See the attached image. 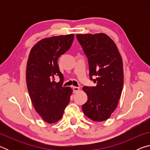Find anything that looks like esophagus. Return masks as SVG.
<instances>
[{"instance_id": "obj_1", "label": "esophagus", "mask_w": 150, "mask_h": 150, "mask_svg": "<svg viewBox=\"0 0 150 150\" xmlns=\"http://www.w3.org/2000/svg\"><path fill=\"white\" fill-rule=\"evenodd\" d=\"M80 91V88L79 87H73V93H75L78 92V91Z\"/></svg>"}]
</instances>
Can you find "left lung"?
Returning <instances> with one entry per match:
<instances>
[{
    "label": "left lung",
    "instance_id": "8db88e82",
    "mask_svg": "<svg viewBox=\"0 0 150 150\" xmlns=\"http://www.w3.org/2000/svg\"><path fill=\"white\" fill-rule=\"evenodd\" d=\"M76 37L88 58L91 80L96 83L95 87H83L88 100L82 110L93 121H105L117 107L122 91V59L115 43L106 34H77Z\"/></svg>",
    "mask_w": 150,
    "mask_h": 150
}]
</instances>
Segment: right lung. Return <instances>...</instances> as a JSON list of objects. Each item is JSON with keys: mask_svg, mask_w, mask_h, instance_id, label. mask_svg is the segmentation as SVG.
<instances>
[{"mask_svg": "<svg viewBox=\"0 0 150 150\" xmlns=\"http://www.w3.org/2000/svg\"><path fill=\"white\" fill-rule=\"evenodd\" d=\"M74 34L47 38L30 51L26 66V85L33 106L45 122L53 124L62 118L73 90L63 87V75L57 60L69 50ZM59 76V82L54 78Z\"/></svg>", "mask_w": 150, "mask_h": 150, "instance_id": "right-lung-1", "label": "right lung"}]
</instances>
